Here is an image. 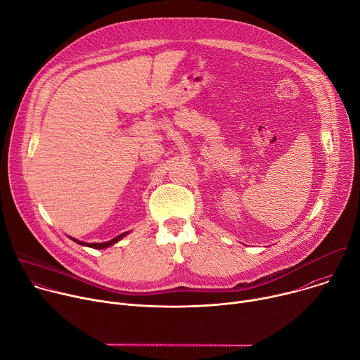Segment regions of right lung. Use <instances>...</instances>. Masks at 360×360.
Segmentation results:
<instances>
[{
    "instance_id": "1",
    "label": "right lung",
    "mask_w": 360,
    "mask_h": 360,
    "mask_svg": "<svg viewBox=\"0 0 360 360\" xmlns=\"http://www.w3.org/2000/svg\"><path fill=\"white\" fill-rule=\"evenodd\" d=\"M125 235H128V232H124V233L118 235L117 238H114V239H111V240H108V242H101V243H86V242H81V240L74 239V238H71V239H72L74 242L79 243V245H84V246H89V248H94V249H105V248H108V246H111V245L117 243L118 240H121Z\"/></svg>"
}]
</instances>
